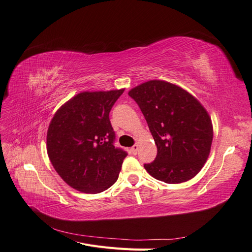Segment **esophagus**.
<instances>
[{"label":"esophagus","instance_id":"esophagus-1","mask_svg":"<svg viewBox=\"0 0 252 252\" xmlns=\"http://www.w3.org/2000/svg\"><path fill=\"white\" fill-rule=\"evenodd\" d=\"M130 150H131L133 155H136V152H138V150H139V146H138V145H133Z\"/></svg>","mask_w":252,"mask_h":252}]
</instances>
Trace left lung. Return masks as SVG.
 <instances>
[{"label": "left lung", "mask_w": 252, "mask_h": 252, "mask_svg": "<svg viewBox=\"0 0 252 252\" xmlns=\"http://www.w3.org/2000/svg\"><path fill=\"white\" fill-rule=\"evenodd\" d=\"M128 94L139 105L158 148L145 169L168 184L195 177L207 161L213 138L211 119L202 104L183 88L158 80L145 82Z\"/></svg>", "instance_id": "8db88e82"}]
</instances>
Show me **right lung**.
<instances>
[{
	"label": "right lung",
	"mask_w": 252,
	"mask_h": 252,
	"mask_svg": "<svg viewBox=\"0 0 252 252\" xmlns=\"http://www.w3.org/2000/svg\"><path fill=\"white\" fill-rule=\"evenodd\" d=\"M124 89L84 91L61 106L47 131V154L70 187L98 193L117 182L127 152L114 147L109 112Z\"/></svg>",
	"instance_id": "add662e5"
}]
</instances>
